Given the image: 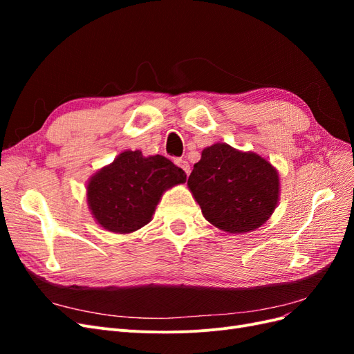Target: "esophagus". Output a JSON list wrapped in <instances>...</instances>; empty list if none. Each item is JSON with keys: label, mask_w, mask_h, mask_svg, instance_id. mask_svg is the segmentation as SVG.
I'll use <instances>...</instances> for the list:
<instances>
[{"label": "esophagus", "mask_w": 354, "mask_h": 354, "mask_svg": "<svg viewBox=\"0 0 354 354\" xmlns=\"http://www.w3.org/2000/svg\"><path fill=\"white\" fill-rule=\"evenodd\" d=\"M176 164L185 171L186 173V176H189L190 174V165H189V162L187 160H185V159H176Z\"/></svg>", "instance_id": "obj_1"}]
</instances>
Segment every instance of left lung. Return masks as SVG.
Wrapping results in <instances>:
<instances>
[{
  "mask_svg": "<svg viewBox=\"0 0 354 354\" xmlns=\"http://www.w3.org/2000/svg\"><path fill=\"white\" fill-rule=\"evenodd\" d=\"M187 186L205 220L227 233L261 227L281 194L279 173L269 160L227 143L203 149Z\"/></svg>",
  "mask_w": 354,
  "mask_h": 354,
  "instance_id": "left-lung-1",
  "label": "left lung"
}]
</instances>
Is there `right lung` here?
Returning a JSON list of instances; mask_svg holds the SVG:
<instances>
[{"instance_id": "add662e5", "label": "right lung", "mask_w": 354, "mask_h": 354, "mask_svg": "<svg viewBox=\"0 0 354 354\" xmlns=\"http://www.w3.org/2000/svg\"><path fill=\"white\" fill-rule=\"evenodd\" d=\"M185 181V171L165 156L124 151L88 180V208L100 227L133 233L152 220L164 192Z\"/></svg>"}]
</instances>
